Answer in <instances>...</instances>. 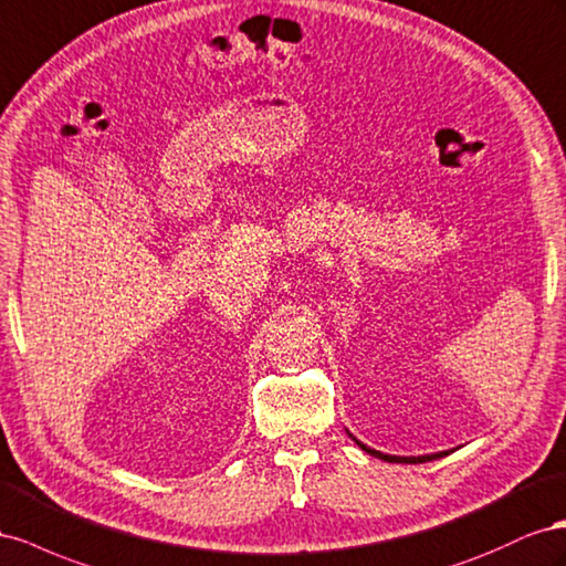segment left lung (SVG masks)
<instances>
[{"label":"left lung","instance_id":"obj_1","mask_svg":"<svg viewBox=\"0 0 566 566\" xmlns=\"http://www.w3.org/2000/svg\"><path fill=\"white\" fill-rule=\"evenodd\" d=\"M348 436L350 439L358 443L365 453H369V455H375V458H379V460H384V462H402V464H419V462H431V460H439V458H443V455H448V453H453V450H441V453H431V455H417V458H400V455H386V453H381V450H375V448H369V446H365V443H360L358 439H355V436L348 431Z\"/></svg>","mask_w":566,"mask_h":566}]
</instances>
